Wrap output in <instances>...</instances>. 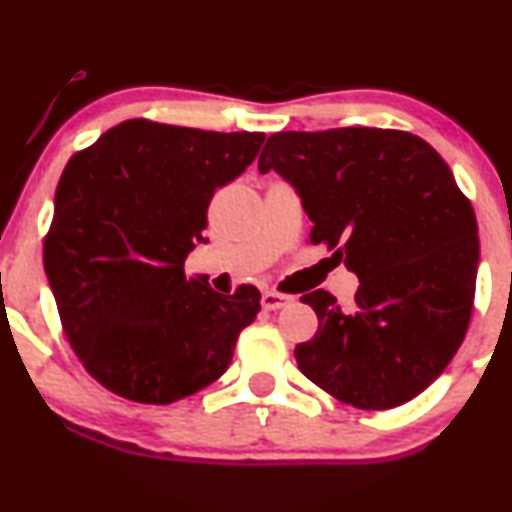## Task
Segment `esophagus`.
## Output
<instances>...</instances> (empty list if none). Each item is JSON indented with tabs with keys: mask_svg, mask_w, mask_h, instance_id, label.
<instances>
[{
	"mask_svg": "<svg viewBox=\"0 0 512 512\" xmlns=\"http://www.w3.org/2000/svg\"><path fill=\"white\" fill-rule=\"evenodd\" d=\"M291 303H293V295H283V293H274V291L262 293L264 310H281V307H286Z\"/></svg>",
	"mask_w": 512,
	"mask_h": 512,
	"instance_id": "34e87169",
	"label": "esophagus"
}]
</instances>
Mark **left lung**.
Masks as SVG:
<instances>
[{
	"mask_svg": "<svg viewBox=\"0 0 512 512\" xmlns=\"http://www.w3.org/2000/svg\"><path fill=\"white\" fill-rule=\"evenodd\" d=\"M257 169L276 171L312 221L310 240L357 274L355 312L303 295L319 331L295 348L300 372L362 410H389L453 360L472 315L479 238L470 200L439 152L384 128L274 133Z\"/></svg>",
	"mask_w": 512,
	"mask_h": 512,
	"instance_id": "left-lung-1",
	"label": "left lung"
}]
</instances>
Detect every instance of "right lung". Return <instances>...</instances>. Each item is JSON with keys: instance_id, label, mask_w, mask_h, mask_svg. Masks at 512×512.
Masks as SVG:
<instances>
[{"instance_id": "obj_1", "label": "right lung", "mask_w": 512, "mask_h": 512, "mask_svg": "<svg viewBox=\"0 0 512 512\" xmlns=\"http://www.w3.org/2000/svg\"><path fill=\"white\" fill-rule=\"evenodd\" d=\"M264 133L123 121L69 159L45 238V274L78 360L104 389L147 405L193 396L231 365L260 291H212L183 262L217 188L257 157Z\"/></svg>"}]
</instances>
